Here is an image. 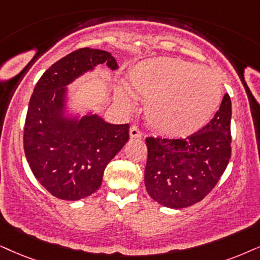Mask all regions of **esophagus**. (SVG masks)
<instances>
[{
  "label": "esophagus",
  "instance_id": "esophagus-1",
  "mask_svg": "<svg viewBox=\"0 0 260 260\" xmlns=\"http://www.w3.org/2000/svg\"><path fill=\"white\" fill-rule=\"evenodd\" d=\"M129 136H131V138H140L141 136H143V133H141L139 127L132 126L129 128Z\"/></svg>",
  "mask_w": 260,
  "mask_h": 260
}]
</instances>
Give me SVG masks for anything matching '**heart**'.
<instances>
[{"label": "heart", "mask_w": 260, "mask_h": 260, "mask_svg": "<svg viewBox=\"0 0 260 260\" xmlns=\"http://www.w3.org/2000/svg\"><path fill=\"white\" fill-rule=\"evenodd\" d=\"M126 88L145 100L147 122L167 137H186L209 122L222 100V85L215 72L176 57H154L131 71ZM116 102L133 109L127 92L116 91Z\"/></svg>", "instance_id": "b5f03b06"}]
</instances>
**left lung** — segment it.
<instances>
[{"instance_id": "8db88e82", "label": "left lung", "mask_w": 260, "mask_h": 260, "mask_svg": "<svg viewBox=\"0 0 260 260\" xmlns=\"http://www.w3.org/2000/svg\"><path fill=\"white\" fill-rule=\"evenodd\" d=\"M232 101L228 93L212 120L186 139L147 137L145 186L164 206L200 202L217 185L232 156Z\"/></svg>"}]
</instances>
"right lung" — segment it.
Segmentation results:
<instances>
[{
	"label": "right lung",
	"mask_w": 260,
	"mask_h": 260,
	"mask_svg": "<svg viewBox=\"0 0 260 260\" xmlns=\"http://www.w3.org/2000/svg\"><path fill=\"white\" fill-rule=\"evenodd\" d=\"M119 66L110 52L78 49L42 75L29 100L24 150L29 168L50 194L63 200L86 198L100 188L106 167L129 139V124H110L97 115L62 119L64 86L96 64Z\"/></svg>",
	"instance_id": "obj_1"
}]
</instances>
